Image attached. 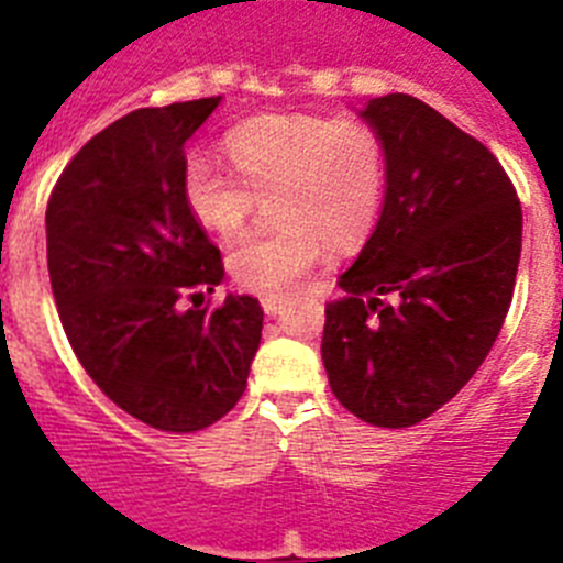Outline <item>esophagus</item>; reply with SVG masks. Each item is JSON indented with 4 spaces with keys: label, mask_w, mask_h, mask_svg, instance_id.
Wrapping results in <instances>:
<instances>
[{
    "label": "esophagus",
    "mask_w": 563,
    "mask_h": 563,
    "mask_svg": "<svg viewBox=\"0 0 563 563\" xmlns=\"http://www.w3.org/2000/svg\"><path fill=\"white\" fill-rule=\"evenodd\" d=\"M282 305H285L282 298H271V296L262 298V310H265V316H276V312L282 310Z\"/></svg>",
    "instance_id": "1"
}]
</instances>
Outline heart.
Instances as JSON below:
<instances>
[{"label": "heart", "instance_id": "heart-1", "mask_svg": "<svg viewBox=\"0 0 563 563\" xmlns=\"http://www.w3.org/2000/svg\"><path fill=\"white\" fill-rule=\"evenodd\" d=\"M239 180L191 157L183 168V197L194 220L220 236L242 231L253 197H273L278 228L245 236L228 253L239 287L285 298L324 265L330 242L355 245L375 225L386 191V152L363 121L321 114H265L225 137Z\"/></svg>", "mask_w": 563, "mask_h": 563}]
</instances>
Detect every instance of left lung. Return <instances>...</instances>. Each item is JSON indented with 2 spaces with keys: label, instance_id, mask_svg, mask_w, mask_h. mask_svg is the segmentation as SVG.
I'll return each instance as SVG.
<instances>
[{
  "label": "left lung",
  "instance_id": "left-lung-1",
  "mask_svg": "<svg viewBox=\"0 0 563 563\" xmlns=\"http://www.w3.org/2000/svg\"><path fill=\"white\" fill-rule=\"evenodd\" d=\"M386 152L380 220L327 305L321 357L343 409L380 429L434 415L505 324L521 206L476 137L415 96L357 112Z\"/></svg>",
  "mask_w": 563,
  "mask_h": 563
}]
</instances>
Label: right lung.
Segmentation results:
<instances>
[{"label": "right lung", "mask_w": 563, "mask_h": 563, "mask_svg": "<svg viewBox=\"0 0 563 563\" xmlns=\"http://www.w3.org/2000/svg\"><path fill=\"white\" fill-rule=\"evenodd\" d=\"M220 101L123 114L67 163L47 202L49 285L69 346L114 406L172 434L236 406L262 341L253 296L186 310L225 278L183 197V146Z\"/></svg>", "instance_id": "add662e5"}]
</instances>
